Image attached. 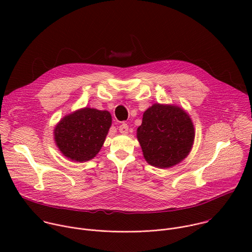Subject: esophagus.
<instances>
[{
	"label": "esophagus",
	"mask_w": 252,
	"mask_h": 252,
	"mask_svg": "<svg viewBox=\"0 0 252 252\" xmlns=\"http://www.w3.org/2000/svg\"><path fill=\"white\" fill-rule=\"evenodd\" d=\"M119 130H120V132L121 133H127V130H128V126L126 125V124H123V125H121L120 126V127H119Z\"/></svg>",
	"instance_id": "34e87169"
}]
</instances>
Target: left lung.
Here are the masks:
<instances>
[{
    "label": "left lung",
    "mask_w": 252,
    "mask_h": 252,
    "mask_svg": "<svg viewBox=\"0 0 252 252\" xmlns=\"http://www.w3.org/2000/svg\"><path fill=\"white\" fill-rule=\"evenodd\" d=\"M194 126L189 115L175 104L154 103L143 113L136 137L147 162L169 168L182 162L194 142Z\"/></svg>",
    "instance_id": "left-lung-1"
}]
</instances>
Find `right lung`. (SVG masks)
Here are the masks:
<instances>
[{"instance_id": "right-lung-1", "label": "right lung", "mask_w": 252, "mask_h": 252, "mask_svg": "<svg viewBox=\"0 0 252 252\" xmlns=\"http://www.w3.org/2000/svg\"><path fill=\"white\" fill-rule=\"evenodd\" d=\"M111 126L110 112L86 106L61 119L54 129L55 142L63 157L85 162L99 153Z\"/></svg>"}]
</instances>
